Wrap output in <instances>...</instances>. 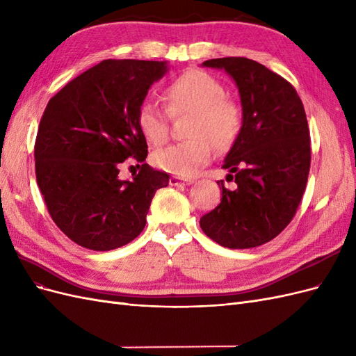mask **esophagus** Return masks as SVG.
Instances as JSON below:
<instances>
[{"label": "esophagus", "mask_w": 356, "mask_h": 356, "mask_svg": "<svg viewBox=\"0 0 356 356\" xmlns=\"http://www.w3.org/2000/svg\"><path fill=\"white\" fill-rule=\"evenodd\" d=\"M169 184L170 186H187V184H193V179H187V178H181V177H170L169 178Z\"/></svg>", "instance_id": "obj_1"}]
</instances>
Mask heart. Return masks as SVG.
I'll list each match as a JSON object with an SVG mask.
<instances>
[{"mask_svg":"<svg viewBox=\"0 0 356 356\" xmlns=\"http://www.w3.org/2000/svg\"><path fill=\"white\" fill-rule=\"evenodd\" d=\"M172 117L190 114L188 139L161 148L153 154L154 165L169 174L190 178L208 165L218 149L230 148L238 139L243 113L241 104L225 95L222 83L203 70L182 72L165 89ZM152 101H143L136 111L139 132L149 144H163L169 135V115Z\"/></svg>","mask_w":356,"mask_h":356,"instance_id":"1","label":"heart"}]
</instances>
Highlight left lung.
I'll return each mask as SVG.
<instances>
[{"label": "left lung", "mask_w": 356, "mask_h": 356, "mask_svg": "<svg viewBox=\"0 0 356 356\" xmlns=\"http://www.w3.org/2000/svg\"><path fill=\"white\" fill-rule=\"evenodd\" d=\"M238 84L243 124L222 169L236 188L224 187L217 208L200 218L203 233L221 246L246 250L275 239L294 218L310 169V134L294 86L248 58L204 60Z\"/></svg>", "instance_id": "obj_1"}]
</instances>
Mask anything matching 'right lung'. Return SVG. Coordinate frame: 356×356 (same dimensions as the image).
<instances>
[{
	"label": "right lung",
	"mask_w": 356,
	"mask_h": 356,
	"mask_svg": "<svg viewBox=\"0 0 356 356\" xmlns=\"http://www.w3.org/2000/svg\"><path fill=\"white\" fill-rule=\"evenodd\" d=\"M166 71L159 60H102L60 89L42 113L37 184L51 220L83 248L110 251L134 241L156 191L168 186L166 172L145 163L148 147L136 124L138 106ZM129 156L142 169L122 181L118 172Z\"/></svg>",
	"instance_id": "obj_1"
}]
</instances>
